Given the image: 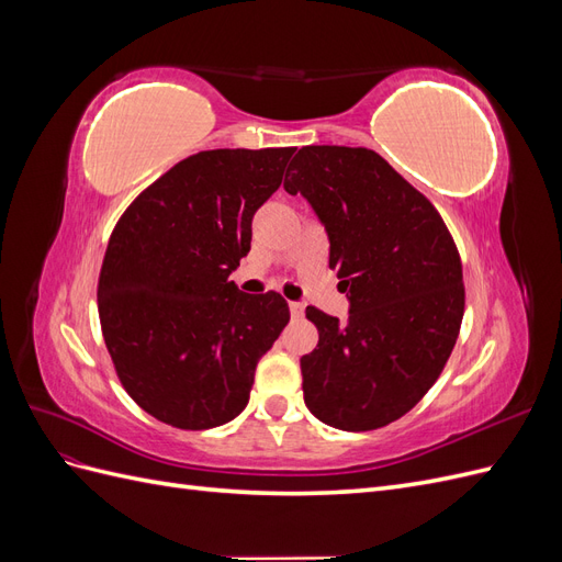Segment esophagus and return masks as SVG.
Wrapping results in <instances>:
<instances>
[{
	"instance_id": "obj_1",
	"label": "esophagus",
	"mask_w": 562,
	"mask_h": 562,
	"mask_svg": "<svg viewBox=\"0 0 562 562\" xmlns=\"http://www.w3.org/2000/svg\"><path fill=\"white\" fill-rule=\"evenodd\" d=\"M291 314L295 318H300L304 314V302H291Z\"/></svg>"
}]
</instances>
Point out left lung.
<instances>
[{
	"label": "left lung",
	"instance_id": "8db88e82",
	"mask_svg": "<svg viewBox=\"0 0 562 562\" xmlns=\"http://www.w3.org/2000/svg\"><path fill=\"white\" fill-rule=\"evenodd\" d=\"M283 187L326 227L349 300L345 323L307 307L318 345L300 359L304 403L335 429L386 427L427 394L457 342L464 283L452 236L431 201L366 147H302Z\"/></svg>",
	"mask_w": 562,
	"mask_h": 562
}]
</instances>
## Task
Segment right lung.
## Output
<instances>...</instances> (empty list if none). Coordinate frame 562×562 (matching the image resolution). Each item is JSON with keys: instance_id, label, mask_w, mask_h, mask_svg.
Instances as JSON below:
<instances>
[{"instance_id": "add662e5", "label": "right lung", "mask_w": 562, "mask_h": 562, "mask_svg": "<svg viewBox=\"0 0 562 562\" xmlns=\"http://www.w3.org/2000/svg\"><path fill=\"white\" fill-rule=\"evenodd\" d=\"M293 151L187 157L131 203L110 236L100 326L128 396L159 422L213 429L248 405L255 368L291 312L279 293L246 295L229 274Z\"/></svg>"}]
</instances>
